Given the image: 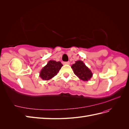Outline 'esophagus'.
I'll list each match as a JSON object with an SVG mask.
<instances>
[{"label":"esophagus","instance_id":"obj_1","mask_svg":"<svg viewBox=\"0 0 129 129\" xmlns=\"http://www.w3.org/2000/svg\"><path fill=\"white\" fill-rule=\"evenodd\" d=\"M63 64L65 65H69L70 64V62L69 61H67V62H64Z\"/></svg>","mask_w":129,"mask_h":129}]
</instances>
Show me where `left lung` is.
Segmentation results:
<instances>
[{"label": "left lung", "mask_w": 129, "mask_h": 129, "mask_svg": "<svg viewBox=\"0 0 129 129\" xmlns=\"http://www.w3.org/2000/svg\"><path fill=\"white\" fill-rule=\"evenodd\" d=\"M72 68L78 77L83 81H89L92 78V73L91 70L86 66L83 61L78 60L76 61L75 64L72 65Z\"/></svg>", "instance_id": "1"}]
</instances>
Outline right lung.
I'll list each match as a JSON object with an SVG mask.
<instances>
[{
    "mask_svg": "<svg viewBox=\"0 0 129 129\" xmlns=\"http://www.w3.org/2000/svg\"><path fill=\"white\" fill-rule=\"evenodd\" d=\"M63 66L60 61L55 60L49 61L45 67L41 70L39 76L44 80H49L57 75L59 70Z\"/></svg>",
    "mask_w": 129,
    "mask_h": 129,
    "instance_id": "1",
    "label": "right lung"
}]
</instances>
